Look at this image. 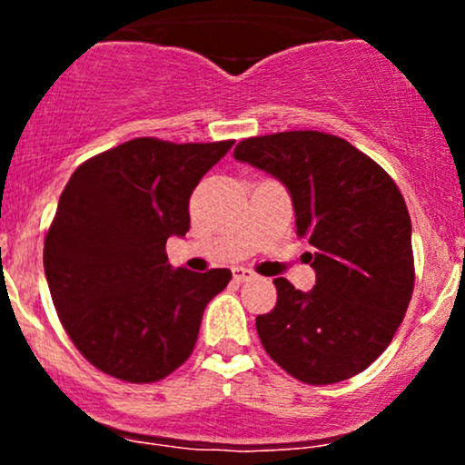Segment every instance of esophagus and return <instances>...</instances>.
Masks as SVG:
<instances>
[{
  "label": "esophagus",
  "instance_id": "34e87169",
  "mask_svg": "<svg viewBox=\"0 0 465 465\" xmlns=\"http://www.w3.org/2000/svg\"><path fill=\"white\" fill-rule=\"evenodd\" d=\"M233 280L238 282H251L255 280V273L251 269H244V266H238V269H233Z\"/></svg>",
  "mask_w": 465,
  "mask_h": 465
}]
</instances>
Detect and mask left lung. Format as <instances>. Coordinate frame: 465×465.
I'll list each match as a JSON object with an SVG mask.
<instances>
[{
	"mask_svg": "<svg viewBox=\"0 0 465 465\" xmlns=\"http://www.w3.org/2000/svg\"><path fill=\"white\" fill-rule=\"evenodd\" d=\"M233 157L286 185L317 273L311 292L273 280L275 308L255 319L266 354L306 385L348 381L387 350L413 295L407 203L381 165L328 133L249 137Z\"/></svg>",
	"mask_w": 465,
	"mask_h": 465,
	"instance_id": "obj_1",
	"label": "left lung"
}]
</instances>
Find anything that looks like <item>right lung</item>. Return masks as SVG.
Returning <instances> with one entry per match:
<instances>
[{"instance_id": "1", "label": "right lung", "mask_w": 465, "mask_h": 465, "mask_svg": "<svg viewBox=\"0 0 465 465\" xmlns=\"http://www.w3.org/2000/svg\"><path fill=\"white\" fill-rule=\"evenodd\" d=\"M232 146L137 137L69 177L44 266L63 328L100 371L143 385L190 359L203 311L232 271L173 269L165 240L185 236L192 190Z\"/></svg>"}]
</instances>
